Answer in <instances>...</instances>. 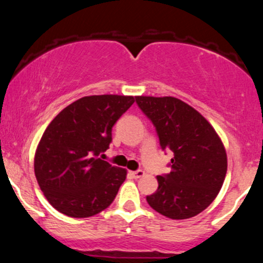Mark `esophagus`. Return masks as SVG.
<instances>
[{"instance_id": "34e87169", "label": "esophagus", "mask_w": 263, "mask_h": 263, "mask_svg": "<svg viewBox=\"0 0 263 263\" xmlns=\"http://www.w3.org/2000/svg\"><path fill=\"white\" fill-rule=\"evenodd\" d=\"M131 174L134 176V178H136V179H138V178H142L144 176V172L143 171H135V172H131Z\"/></svg>"}]
</instances>
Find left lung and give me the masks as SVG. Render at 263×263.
I'll return each mask as SVG.
<instances>
[{"mask_svg": "<svg viewBox=\"0 0 263 263\" xmlns=\"http://www.w3.org/2000/svg\"><path fill=\"white\" fill-rule=\"evenodd\" d=\"M156 126L162 149H171V173L157 176L158 189L147 197L157 213L173 220L198 215L219 194L228 171L221 138L195 108L173 96H136Z\"/></svg>", "mask_w": 263, "mask_h": 263, "instance_id": "obj_1", "label": "left lung"}]
</instances>
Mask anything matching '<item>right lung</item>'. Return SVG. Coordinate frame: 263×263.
Listing matches in <instances>:
<instances>
[{
  "mask_svg": "<svg viewBox=\"0 0 263 263\" xmlns=\"http://www.w3.org/2000/svg\"><path fill=\"white\" fill-rule=\"evenodd\" d=\"M134 96H84L63 108L45 128L34 156V174L50 205L70 218H89L116 198L127 171L99 158L112 127Z\"/></svg>",
  "mask_w": 263,
  "mask_h": 263,
  "instance_id": "add662e5",
  "label": "right lung"
}]
</instances>
